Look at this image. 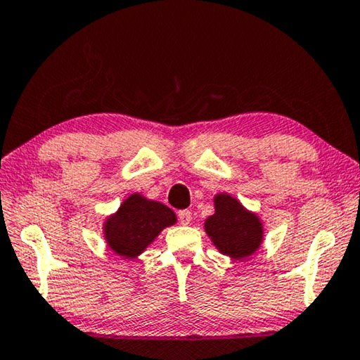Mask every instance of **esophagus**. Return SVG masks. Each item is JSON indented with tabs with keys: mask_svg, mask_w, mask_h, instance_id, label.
I'll list each match as a JSON object with an SVG mask.
<instances>
[{
	"mask_svg": "<svg viewBox=\"0 0 360 360\" xmlns=\"http://www.w3.org/2000/svg\"><path fill=\"white\" fill-rule=\"evenodd\" d=\"M179 219H180V224L188 225L191 222V211H188V209H184V211H179Z\"/></svg>",
	"mask_w": 360,
	"mask_h": 360,
	"instance_id": "34e87169",
	"label": "esophagus"
}]
</instances>
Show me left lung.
I'll list each match as a JSON object with an SVG mask.
<instances>
[{"mask_svg": "<svg viewBox=\"0 0 360 360\" xmlns=\"http://www.w3.org/2000/svg\"><path fill=\"white\" fill-rule=\"evenodd\" d=\"M215 214L206 219L204 229L217 250L233 259H245L259 250L264 229L256 214L246 211L230 195L214 198Z\"/></svg>", "mask_w": 360, "mask_h": 360, "instance_id": "obj_1", "label": "left lung"}]
</instances>
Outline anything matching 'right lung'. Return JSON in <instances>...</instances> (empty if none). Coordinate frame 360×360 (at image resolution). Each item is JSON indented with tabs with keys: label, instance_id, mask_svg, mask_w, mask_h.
I'll use <instances>...</instances> for the list:
<instances>
[{
	"label": "right lung",
	"instance_id": "add662e5",
	"mask_svg": "<svg viewBox=\"0 0 360 360\" xmlns=\"http://www.w3.org/2000/svg\"><path fill=\"white\" fill-rule=\"evenodd\" d=\"M175 222L172 209L135 193L104 222V238L115 254L134 259L156 240L165 226Z\"/></svg>",
	"mask_w": 360,
	"mask_h": 360
}]
</instances>
